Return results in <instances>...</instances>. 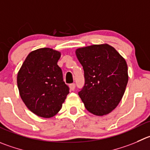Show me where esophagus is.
<instances>
[{
  "label": "esophagus",
  "instance_id": "esophagus-1",
  "mask_svg": "<svg viewBox=\"0 0 150 150\" xmlns=\"http://www.w3.org/2000/svg\"><path fill=\"white\" fill-rule=\"evenodd\" d=\"M69 88H70V89L71 90V91H74V89H75V88H76V85H75V83L70 84Z\"/></svg>",
  "mask_w": 150,
  "mask_h": 150
}]
</instances>
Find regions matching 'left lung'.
<instances>
[{"label": "left lung", "instance_id": "left-lung-1", "mask_svg": "<svg viewBox=\"0 0 150 150\" xmlns=\"http://www.w3.org/2000/svg\"><path fill=\"white\" fill-rule=\"evenodd\" d=\"M76 54L83 67L85 85L78 94L89 112L103 115L122 100L128 82L127 65L108 44L78 48Z\"/></svg>", "mask_w": 150, "mask_h": 150}]
</instances>
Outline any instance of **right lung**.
Here are the masks:
<instances>
[{
  "instance_id": "right-lung-1",
  "label": "right lung",
  "mask_w": 150,
  "mask_h": 150,
  "mask_svg": "<svg viewBox=\"0 0 150 150\" xmlns=\"http://www.w3.org/2000/svg\"><path fill=\"white\" fill-rule=\"evenodd\" d=\"M60 53L48 48L31 51L18 74V90L23 102L37 115L51 118L62 108L69 93L57 62Z\"/></svg>"
}]
</instances>
